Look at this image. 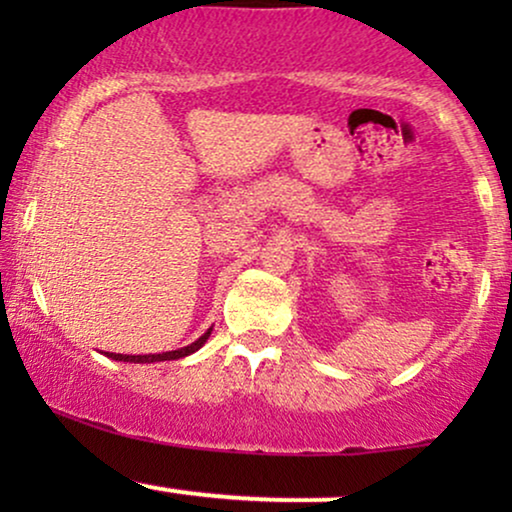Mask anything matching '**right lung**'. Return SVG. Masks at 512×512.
<instances>
[{"label":"right lung","instance_id":"obj_1","mask_svg":"<svg viewBox=\"0 0 512 512\" xmlns=\"http://www.w3.org/2000/svg\"><path fill=\"white\" fill-rule=\"evenodd\" d=\"M209 334H211V330L209 332H204L202 337L197 339V342H192L190 346H182V349H178V351H166V354H146V356H129V354H110L108 351V356L110 358H115V361H129V363H154V361H175V358H182V356H190V354H195V351L199 349V346H202L204 342H207L209 339Z\"/></svg>","mask_w":512,"mask_h":512}]
</instances>
